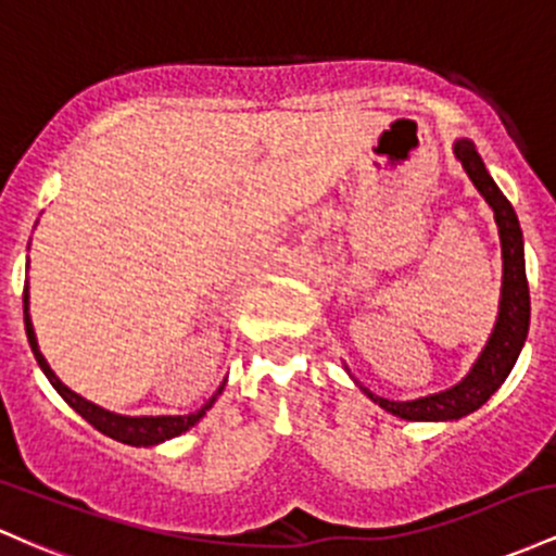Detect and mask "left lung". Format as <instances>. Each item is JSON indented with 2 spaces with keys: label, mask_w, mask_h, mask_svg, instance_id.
I'll use <instances>...</instances> for the list:
<instances>
[{
  "label": "left lung",
  "mask_w": 556,
  "mask_h": 556,
  "mask_svg": "<svg viewBox=\"0 0 556 556\" xmlns=\"http://www.w3.org/2000/svg\"><path fill=\"white\" fill-rule=\"evenodd\" d=\"M454 157L463 162L465 173L470 176L472 186L480 197L494 210V220L498 226V241H502V299H498L496 326L485 341L483 352L472 365V370L452 389L439 391V394L413 399V402H391V399L376 396L359 386L378 407L386 413L402 417V420H459V417L476 413L483 407L498 386L515 367L520 349L528 339L530 326V294L526 278V254H522V230L509 199L498 191L494 178L485 170L476 143L470 139L454 141Z\"/></svg>",
  "instance_id": "1"
}]
</instances>
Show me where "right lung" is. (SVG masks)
<instances>
[{
    "label": "right lung",
    "mask_w": 556,
    "mask_h": 556,
    "mask_svg": "<svg viewBox=\"0 0 556 556\" xmlns=\"http://www.w3.org/2000/svg\"><path fill=\"white\" fill-rule=\"evenodd\" d=\"M23 320H26V333H28V344L34 349V357L39 362V367L43 370V376L49 378V383L58 389V394L65 399L67 404H71L76 413L84 417L86 422H91L93 428L99 430V433L110 435V439L115 441H123V444H130V446H154V444H162V441L167 439H176V435L186 433L189 428H194L199 420H202L204 415H207V409L215 404V399L223 394V383L220 389L212 394V399L207 404H204L202 409H197V413H189V415H160V417H128V415H115L110 413V409L99 407V404L89 402V399L78 396L76 391L67 389L62 380L54 376V370L49 367V362L43 359V354L39 352V341H36V333H34V323H30V315H28V280H26V289H23Z\"/></svg>",
    "instance_id": "1"
}]
</instances>
